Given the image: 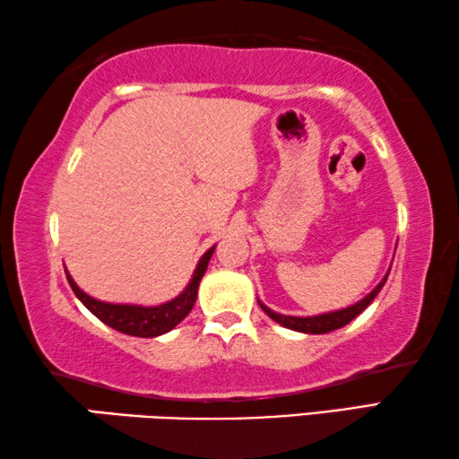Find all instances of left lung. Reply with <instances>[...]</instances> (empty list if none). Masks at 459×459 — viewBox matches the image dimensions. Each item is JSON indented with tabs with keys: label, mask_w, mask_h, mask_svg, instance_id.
<instances>
[{
	"label": "left lung",
	"mask_w": 459,
	"mask_h": 459,
	"mask_svg": "<svg viewBox=\"0 0 459 459\" xmlns=\"http://www.w3.org/2000/svg\"><path fill=\"white\" fill-rule=\"evenodd\" d=\"M388 273L384 275V280L377 283L372 292H369L366 298H361L359 302H355L353 307H347V308H341L334 312H325V315H316V316H286V315H280V312H273L272 308H267L264 302H259V300L257 302H259V307L264 308L265 315L272 318V321L280 323L281 326H286V329H292L298 333H308V334H325V333H331L334 329H341V326H345L347 323H351L355 316L361 315V312L366 310L369 304H372L377 292L384 288V283H386V280H388Z\"/></svg>",
	"instance_id": "8db88e82"
}]
</instances>
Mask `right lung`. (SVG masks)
<instances>
[{
	"label": "right lung",
	"mask_w": 459,
	"mask_h": 459,
	"mask_svg": "<svg viewBox=\"0 0 459 459\" xmlns=\"http://www.w3.org/2000/svg\"><path fill=\"white\" fill-rule=\"evenodd\" d=\"M216 247V245H214ZM214 247L204 253L198 261V267L194 269L192 281L187 283L184 292L179 296L173 298V300L159 304V307H138V304H110V302H101L91 298L90 294H85L82 288L73 281L71 275L67 273L69 286L79 300L83 302V307L96 315L101 323H106L112 329L125 333V334H133V337H159V334L169 333L173 326H178L184 318L190 315V310L194 308L195 298H198V286L202 275L206 273L208 261L212 257Z\"/></svg>",
	"instance_id": "add662e5"
}]
</instances>
